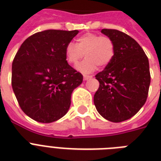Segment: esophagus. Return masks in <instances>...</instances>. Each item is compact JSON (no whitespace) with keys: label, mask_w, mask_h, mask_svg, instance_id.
I'll return each instance as SVG.
<instances>
[{"label":"esophagus","mask_w":161,"mask_h":161,"mask_svg":"<svg viewBox=\"0 0 161 161\" xmlns=\"http://www.w3.org/2000/svg\"><path fill=\"white\" fill-rule=\"evenodd\" d=\"M92 78V76L90 75H83V80H88V79H90V78Z\"/></svg>","instance_id":"obj_1"}]
</instances>
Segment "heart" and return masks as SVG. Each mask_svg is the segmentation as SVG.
Segmentation results:
<instances>
[{
	"label": "heart",
	"instance_id": "heart-1",
	"mask_svg": "<svg viewBox=\"0 0 161 161\" xmlns=\"http://www.w3.org/2000/svg\"><path fill=\"white\" fill-rule=\"evenodd\" d=\"M114 53L112 38L93 32L83 34L77 39V44L69 42L65 47L66 60L71 65H77L85 53V59L77 66V69L83 73H92L97 66L103 68L108 65Z\"/></svg>",
	"mask_w": 161,
	"mask_h": 161
}]
</instances>
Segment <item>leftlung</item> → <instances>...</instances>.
I'll use <instances>...</instances> for the list:
<instances>
[{
	"mask_svg": "<svg viewBox=\"0 0 161 161\" xmlns=\"http://www.w3.org/2000/svg\"><path fill=\"white\" fill-rule=\"evenodd\" d=\"M101 32L114 42V57L95 75L99 87L93 97L98 112L119 123L136 114L147 99L150 84L149 60L135 39L115 29Z\"/></svg>",
	"mask_w": 161,
	"mask_h": 161,
	"instance_id": "1",
	"label": "left lung"
}]
</instances>
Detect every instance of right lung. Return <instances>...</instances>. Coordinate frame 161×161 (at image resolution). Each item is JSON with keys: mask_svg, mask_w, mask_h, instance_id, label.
I'll return each instance as SVG.
<instances>
[{"mask_svg": "<svg viewBox=\"0 0 161 161\" xmlns=\"http://www.w3.org/2000/svg\"><path fill=\"white\" fill-rule=\"evenodd\" d=\"M78 30H46L26 38L12 62L11 86L21 110L32 119L52 123L67 114L83 75L71 67L65 47Z\"/></svg>", "mask_w": 161, "mask_h": 161, "instance_id": "obj_1", "label": "right lung"}]
</instances>
